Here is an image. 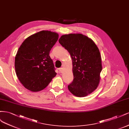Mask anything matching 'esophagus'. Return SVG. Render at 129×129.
I'll list each match as a JSON object with an SVG mask.
<instances>
[{
  "label": "esophagus",
  "instance_id": "esophagus-1",
  "mask_svg": "<svg viewBox=\"0 0 129 129\" xmlns=\"http://www.w3.org/2000/svg\"><path fill=\"white\" fill-rule=\"evenodd\" d=\"M63 68H60L59 69V72L60 73H62V72H63Z\"/></svg>",
  "mask_w": 129,
  "mask_h": 129
}]
</instances>
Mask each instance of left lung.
Returning <instances> with one entry per match:
<instances>
[{"mask_svg": "<svg viewBox=\"0 0 129 129\" xmlns=\"http://www.w3.org/2000/svg\"><path fill=\"white\" fill-rule=\"evenodd\" d=\"M59 43L71 56L73 80L68 85L70 92L78 97H84L96 89L102 70L99 50L92 40L81 34L62 35Z\"/></svg>", "mask_w": 129, "mask_h": 129, "instance_id": "obj_1", "label": "left lung"}]
</instances>
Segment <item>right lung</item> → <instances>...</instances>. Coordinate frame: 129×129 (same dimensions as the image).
Instances as JSON below:
<instances>
[{
	"mask_svg": "<svg viewBox=\"0 0 129 129\" xmlns=\"http://www.w3.org/2000/svg\"><path fill=\"white\" fill-rule=\"evenodd\" d=\"M58 39L57 33L42 30L28 37L21 45L15 58V69L18 79L26 88L39 92L56 76L49 53Z\"/></svg>",
	"mask_w": 129,
	"mask_h": 129,
	"instance_id": "add662e5",
	"label": "right lung"
}]
</instances>
